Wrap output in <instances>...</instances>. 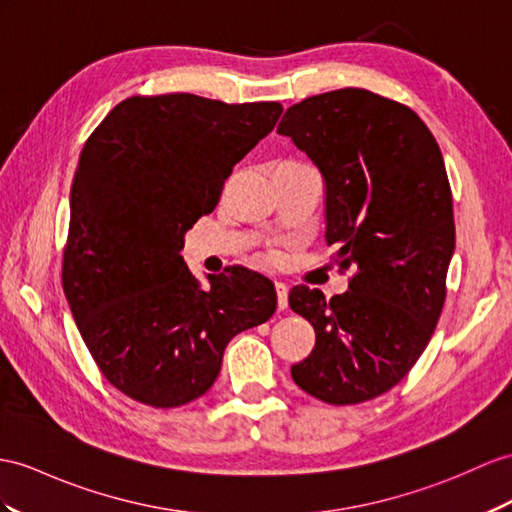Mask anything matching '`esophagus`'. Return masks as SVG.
<instances>
[{
    "instance_id": "1",
    "label": "esophagus",
    "mask_w": 512,
    "mask_h": 512,
    "mask_svg": "<svg viewBox=\"0 0 512 512\" xmlns=\"http://www.w3.org/2000/svg\"><path fill=\"white\" fill-rule=\"evenodd\" d=\"M276 295H278V308L280 310L289 306V289H286V284L276 282Z\"/></svg>"
}]
</instances>
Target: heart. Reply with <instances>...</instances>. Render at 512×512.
I'll list each match as a JSON object with an SVG mask.
<instances>
[{
	"mask_svg": "<svg viewBox=\"0 0 512 512\" xmlns=\"http://www.w3.org/2000/svg\"><path fill=\"white\" fill-rule=\"evenodd\" d=\"M271 258H273V260H276V256H271Z\"/></svg>",
	"mask_w": 512,
	"mask_h": 512,
	"instance_id": "heart-1",
	"label": "heart"
}]
</instances>
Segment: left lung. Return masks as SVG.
<instances>
[{
	"mask_svg": "<svg viewBox=\"0 0 512 512\" xmlns=\"http://www.w3.org/2000/svg\"><path fill=\"white\" fill-rule=\"evenodd\" d=\"M278 134L319 167L326 241L336 265L354 267L343 295L291 289L317 334L291 376L332 406L373 400L413 369L445 304L456 228L441 149L417 112L365 89L306 97Z\"/></svg>",
	"mask_w": 512,
	"mask_h": 512,
	"instance_id": "left-lung-1",
	"label": "left lung"
}]
</instances>
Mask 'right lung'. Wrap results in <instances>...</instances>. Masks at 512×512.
<instances>
[{"label":"right lung","mask_w":512,"mask_h":512,"mask_svg":"<svg viewBox=\"0 0 512 512\" xmlns=\"http://www.w3.org/2000/svg\"><path fill=\"white\" fill-rule=\"evenodd\" d=\"M278 102L134 95L86 139L71 184L62 289L104 378L154 408L202 397L236 334L276 313L273 284L245 267L202 284L180 256L223 182L276 126Z\"/></svg>","instance_id":"add662e5"}]
</instances>
